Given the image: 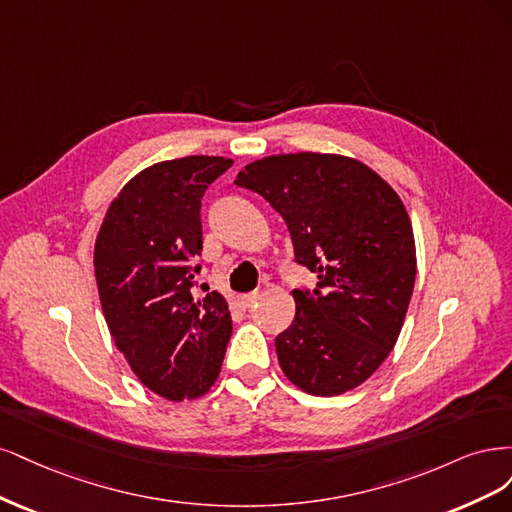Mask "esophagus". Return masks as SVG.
Listing matches in <instances>:
<instances>
[{
  "instance_id": "obj_1",
  "label": "esophagus",
  "mask_w": 512,
  "mask_h": 512,
  "mask_svg": "<svg viewBox=\"0 0 512 512\" xmlns=\"http://www.w3.org/2000/svg\"><path fill=\"white\" fill-rule=\"evenodd\" d=\"M259 300V293L257 291H253V293H246V295H240L238 298V304H240V308H251L255 302Z\"/></svg>"
}]
</instances>
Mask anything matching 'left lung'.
Masks as SVG:
<instances>
[{
    "label": "left lung",
    "mask_w": 512,
    "mask_h": 512,
    "mask_svg": "<svg viewBox=\"0 0 512 512\" xmlns=\"http://www.w3.org/2000/svg\"><path fill=\"white\" fill-rule=\"evenodd\" d=\"M236 185L283 214L295 259L319 278L312 293H291L295 319L274 342L280 370L319 398L366 383L398 342L417 276L400 195L364 161L310 151L257 159Z\"/></svg>",
    "instance_id": "obj_1"
}]
</instances>
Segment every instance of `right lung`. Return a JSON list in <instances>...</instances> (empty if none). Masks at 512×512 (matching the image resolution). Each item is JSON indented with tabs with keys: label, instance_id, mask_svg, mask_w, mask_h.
I'll list each match as a JSON object with an SVG mask.
<instances>
[{
	"label": "right lung",
	"instance_id": "add662e5",
	"mask_svg": "<svg viewBox=\"0 0 512 512\" xmlns=\"http://www.w3.org/2000/svg\"><path fill=\"white\" fill-rule=\"evenodd\" d=\"M229 157L168 159L129 178L95 238L93 268L110 336L138 381L170 402L217 383L232 315L219 291L197 295L202 197Z\"/></svg>",
	"mask_w": 512,
	"mask_h": 512
}]
</instances>
